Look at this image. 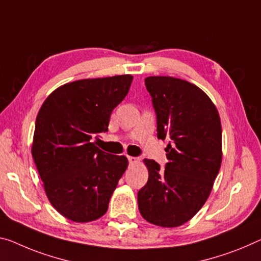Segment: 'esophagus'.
<instances>
[{
	"label": "esophagus",
	"mask_w": 261,
	"mask_h": 261,
	"mask_svg": "<svg viewBox=\"0 0 261 261\" xmlns=\"http://www.w3.org/2000/svg\"><path fill=\"white\" fill-rule=\"evenodd\" d=\"M139 161H140L139 158H134V156H128V162H129V164H132V166H133V164L139 163Z\"/></svg>",
	"instance_id": "1"
}]
</instances>
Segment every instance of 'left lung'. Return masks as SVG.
<instances>
[{
  "label": "left lung",
  "mask_w": 261,
  "mask_h": 261,
  "mask_svg": "<svg viewBox=\"0 0 261 261\" xmlns=\"http://www.w3.org/2000/svg\"><path fill=\"white\" fill-rule=\"evenodd\" d=\"M158 122L168 140L161 169L144 159L149 177L138 192L139 210L154 225L176 227L190 220L209 197L222 163V125L211 99L194 84L172 77L144 79Z\"/></svg>",
  "instance_id": "obj_1"
}]
</instances>
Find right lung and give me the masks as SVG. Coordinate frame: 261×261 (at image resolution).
<instances>
[{
    "label": "right lung",
    "instance_id": "obj_1",
    "mask_svg": "<svg viewBox=\"0 0 261 261\" xmlns=\"http://www.w3.org/2000/svg\"><path fill=\"white\" fill-rule=\"evenodd\" d=\"M129 74L65 84L43 102L31 154L52 206L67 219L92 222L106 214L127 169L126 156L108 154L94 138L129 91Z\"/></svg>",
    "mask_w": 261,
    "mask_h": 261
}]
</instances>
